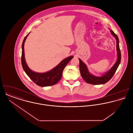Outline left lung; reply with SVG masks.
Masks as SVG:
<instances>
[{
    "instance_id": "1",
    "label": "left lung",
    "mask_w": 133,
    "mask_h": 133,
    "mask_svg": "<svg viewBox=\"0 0 133 133\" xmlns=\"http://www.w3.org/2000/svg\"><path fill=\"white\" fill-rule=\"evenodd\" d=\"M111 31V33L112 35L114 36L115 37L117 41V51L118 53V59L114 64V66L111 68V69L107 73H105L103 76L101 77H96L94 76L92 74H91L88 69L86 66V65L81 61V59H79V69L81 75L82 76V78L88 83L92 84H104L108 82L109 80L111 79V78L114 76L120 63L121 61V52L119 48V39L117 36V35L114 33V32L112 30Z\"/></svg>"
}]
</instances>
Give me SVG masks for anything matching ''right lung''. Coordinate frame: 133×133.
I'll return each mask as SVG.
<instances>
[{"label": "right lung", "mask_w": 133, "mask_h": 133, "mask_svg": "<svg viewBox=\"0 0 133 133\" xmlns=\"http://www.w3.org/2000/svg\"><path fill=\"white\" fill-rule=\"evenodd\" d=\"M29 34L24 37L22 44L21 64L23 70L30 79L40 87L51 86L56 84L62 77L64 69L69 61L73 58V56L68 57L63 60L55 68L46 73H38L32 71L29 68L25 62L24 53V42Z\"/></svg>", "instance_id": "obj_1"}]
</instances>
